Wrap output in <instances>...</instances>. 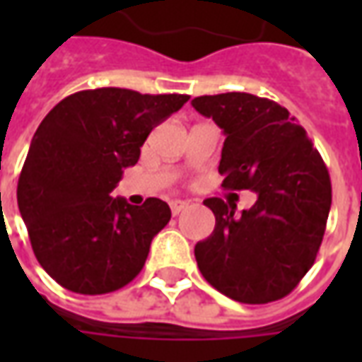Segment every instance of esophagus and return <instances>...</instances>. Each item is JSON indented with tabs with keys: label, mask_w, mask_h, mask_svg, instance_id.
Returning a JSON list of instances; mask_svg holds the SVG:
<instances>
[{
	"label": "esophagus",
	"mask_w": 362,
	"mask_h": 362,
	"mask_svg": "<svg viewBox=\"0 0 362 362\" xmlns=\"http://www.w3.org/2000/svg\"><path fill=\"white\" fill-rule=\"evenodd\" d=\"M188 202H184V199H174V202H170V209H173V215H178V213H182L184 209H188Z\"/></svg>",
	"instance_id": "esophagus-1"
}]
</instances>
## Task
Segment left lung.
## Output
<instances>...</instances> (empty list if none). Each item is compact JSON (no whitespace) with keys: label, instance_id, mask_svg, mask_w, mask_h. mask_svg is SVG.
I'll return each instance as SVG.
<instances>
[{"label":"left lung","instance_id":"8db88e82","mask_svg":"<svg viewBox=\"0 0 362 362\" xmlns=\"http://www.w3.org/2000/svg\"><path fill=\"white\" fill-rule=\"evenodd\" d=\"M192 106L225 134L223 188L258 194L243 215L221 197L205 199L215 230L196 244L197 267L233 300H279L310 269L324 238L332 207L326 165L304 127L269 98L223 93L197 96Z\"/></svg>","mask_w":362,"mask_h":362}]
</instances>
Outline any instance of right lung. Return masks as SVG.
I'll use <instances>...</instances> for the list:
<instances>
[{"mask_svg": "<svg viewBox=\"0 0 362 362\" xmlns=\"http://www.w3.org/2000/svg\"><path fill=\"white\" fill-rule=\"evenodd\" d=\"M188 95L79 90L58 103L30 141L17 204L38 264L79 295L118 291L145 266L170 207L149 197L129 205L110 192L139 160L151 129Z\"/></svg>", "mask_w": 362, "mask_h": 362, "instance_id": "obj_1", "label": "right lung"}]
</instances>
